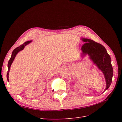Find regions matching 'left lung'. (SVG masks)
I'll return each mask as SVG.
<instances>
[{"mask_svg":"<svg viewBox=\"0 0 122 122\" xmlns=\"http://www.w3.org/2000/svg\"><path fill=\"white\" fill-rule=\"evenodd\" d=\"M81 40L85 43L81 48V56L82 58L88 55L89 59L103 73L106 81L105 92L110 86L113 75L110 56L101 44L89 38L81 37Z\"/></svg>","mask_w":122,"mask_h":122,"instance_id":"1","label":"left lung"}]
</instances>
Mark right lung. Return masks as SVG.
<instances>
[{"instance_id": "right-lung-1", "label": "right lung", "mask_w": 122, "mask_h": 122, "mask_svg": "<svg viewBox=\"0 0 122 122\" xmlns=\"http://www.w3.org/2000/svg\"><path fill=\"white\" fill-rule=\"evenodd\" d=\"M31 41H28L25 42L22 45H21L20 46H19V47L16 48L13 51L11 58H10V60H9L8 63V71H7V81H8V82H9V71H10V67H11V64H12L15 58V57H16V55L18 54V53L19 52H20V51L23 50L24 48H25V47L27 45H28L30 43Z\"/></svg>"}]
</instances>
